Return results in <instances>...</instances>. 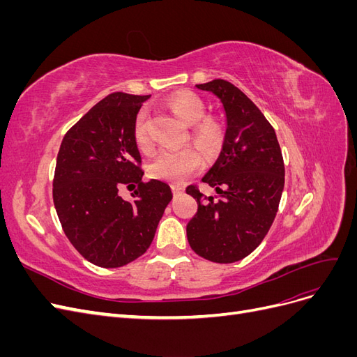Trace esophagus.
I'll return each instance as SVG.
<instances>
[{
	"mask_svg": "<svg viewBox=\"0 0 357 357\" xmlns=\"http://www.w3.org/2000/svg\"><path fill=\"white\" fill-rule=\"evenodd\" d=\"M171 189H172V193H174V197H178V195H181L183 192V188H180V186H171Z\"/></svg>",
	"mask_w": 357,
	"mask_h": 357,
	"instance_id": "34e87169",
	"label": "esophagus"
}]
</instances>
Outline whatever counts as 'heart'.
Returning a JSON list of instances; mask_svg holds the SVG:
<instances>
[{
    "instance_id": "1",
    "label": "heart",
    "mask_w": 357,
    "mask_h": 357,
    "mask_svg": "<svg viewBox=\"0 0 357 357\" xmlns=\"http://www.w3.org/2000/svg\"><path fill=\"white\" fill-rule=\"evenodd\" d=\"M167 109L176 114L181 122L192 125L189 131L190 142L197 146L205 158H213L219 152L223 142L225 129L219 119L205 116L207 105L199 95L185 91L169 96ZM134 142L142 152L152 149V139L149 137L147 114L139 112L134 122ZM202 160L195 149L185 147L178 150H162L150 164V174L169 183H183L201 168Z\"/></svg>"
}]
</instances>
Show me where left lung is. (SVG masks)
I'll list each match as a JSON object with an SVG mask.
<instances>
[{
    "instance_id": "1",
    "label": "left lung",
    "mask_w": 357,
    "mask_h": 357,
    "mask_svg": "<svg viewBox=\"0 0 357 357\" xmlns=\"http://www.w3.org/2000/svg\"><path fill=\"white\" fill-rule=\"evenodd\" d=\"M197 88L222 101L228 126L218 160L202 177L218 199L197 185L186 188L198 202L188 241L207 261L232 264L250 255L271 228L284 188L283 155L271 123L236 86L215 79Z\"/></svg>"
}]
</instances>
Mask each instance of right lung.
<instances>
[{
	"mask_svg": "<svg viewBox=\"0 0 357 357\" xmlns=\"http://www.w3.org/2000/svg\"><path fill=\"white\" fill-rule=\"evenodd\" d=\"M149 95L114 92L95 104L63 137L53 177V202L67 238L86 261L119 268L144 255L172 193L143 181L134 122ZM135 187L132 202L118 195Z\"/></svg>",
	"mask_w": 357,
	"mask_h": 357,
	"instance_id": "add662e5",
	"label": "right lung"
}]
</instances>
